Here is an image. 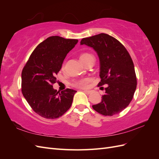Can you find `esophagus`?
Wrapping results in <instances>:
<instances>
[{
  "instance_id": "34e87169",
  "label": "esophagus",
  "mask_w": 159,
  "mask_h": 159,
  "mask_svg": "<svg viewBox=\"0 0 159 159\" xmlns=\"http://www.w3.org/2000/svg\"><path fill=\"white\" fill-rule=\"evenodd\" d=\"M84 91V92H85V93H91V90H83Z\"/></svg>"
}]
</instances>
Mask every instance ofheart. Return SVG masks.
I'll return each mask as SVG.
<instances>
[{"mask_svg":"<svg viewBox=\"0 0 159 159\" xmlns=\"http://www.w3.org/2000/svg\"><path fill=\"white\" fill-rule=\"evenodd\" d=\"M91 57H93V56L91 55V54H89V53H84V54H82L80 56V58L81 61L83 62L89 58ZM88 83H89V80L88 78H82V79L74 80L73 82L71 83V85L75 88H84L88 85Z\"/></svg>","mask_w":159,"mask_h":159,"instance_id":"heart-1","label":"heart"}]
</instances>
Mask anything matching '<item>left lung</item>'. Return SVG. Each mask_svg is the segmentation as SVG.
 Returning a JSON list of instances; mask_svg holds the SVG:
<instances>
[{"label":"left lung","instance_id":"left-lung-1","mask_svg":"<svg viewBox=\"0 0 159 159\" xmlns=\"http://www.w3.org/2000/svg\"><path fill=\"white\" fill-rule=\"evenodd\" d=\"M81 45L93 48L100 61L98 86L107 85L101 103L93 109L105 116L121 112L133 99L137 77L131 56L121 42L107 34H99L81 40Z\"/></svg>","mask_w":159,"mask_h":159}]
</instances>
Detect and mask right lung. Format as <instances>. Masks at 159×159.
Returning a JSON list of instances; mask_svg holds the SVG:
<instances>
[{
  "label": "right lung",
  "instance_id": "add662e5",
  "mask_svg": "<svg viewBox=\"0 0 159 159\" xmlns=\"http://www.w3.org/2000/svg\"><path fill=\"white\" fill-rule=\"evenodd\" d=\"M78 40L58 36L48 38L32 52L22 71V93L34 111L46 119H56L68 111L77 91L53 88L56 75L67 54Z\"/></svg>",
  "mask_w": 159,
  "mask_h": 159
}]
</instances>
